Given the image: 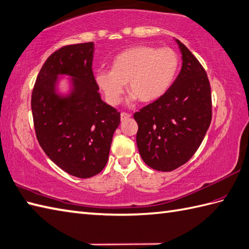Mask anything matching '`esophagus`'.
Returning a JSON list of instances; mask_svg holds the SVG:
<instances>
[{
    "instance_id": "1",
    "label": "esophagus",
    "mask_w": 249,
    "mask_h": 249,
    "mask_svg": "<svg viewBox=\"0 0 249 249\" xmlns=\"http://www.w3.org/2000/svg\"><path fill=\"white\" fill-rule=\"evenodd\" d=\"M130 117H131V115L128 114V113H121V114H120V119H121V121H124V120H125V119H129Z\"/></svg>"
}]
</instances>
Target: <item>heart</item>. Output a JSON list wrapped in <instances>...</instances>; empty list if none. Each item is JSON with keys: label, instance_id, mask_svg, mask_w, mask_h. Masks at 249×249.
Segmentation results:
<instances>
[{"label": "heart", "instance_id": "1", "mask_svg": "<svg viewBox=\"0 0 249 249\" xmlns=\"http://www.w3.org/2000/svg\"><path fill=\"white\" fill-rule=\"evenodd\" d=\"M180 58L174 49L136 46L116 55L110 71H98L96 83L107 101L117 106L128 84L130 100H158L168 91L179 70Z\"/></svg>", "mask_w": 249, "mask_h": 249}]
</instances>
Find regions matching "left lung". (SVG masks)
Instances as JSON below:
<instances>
[{"instance_id":"obj_1","label":"left lung","mask_w":249,"mask_h":249,"mask_svg":"<svg viewBox=\"0 0 249 249\" xmlns=\"http://www.w3.org/2000/svg\"><path fill=\"white\" fill-rule=\"evenodd\" d=\"M182 68L158 100L134 114L137 148L142 161L159 171H171L194 156L212 119L211 87L206 70L183 43Z\"/></svg>"}]
</instances>
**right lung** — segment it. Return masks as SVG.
<instances>
[{"instance_id": "right-lung-1", "label": "right lung", "mask_w": 249, "mask_h": 249, "mask_svg": "<svg viewBox=\"0 0 249 249\" xmlns=\"http://www.w3.org/2000/svg\"><path fill=\"white\" fill-rule=\"evenodd\" d=\"M93 43L60 48L50 55L32 92L36 137L53 163L86 179L98 175L107 160L120 113L102 101L92 72ZM59 74L71 76V91H56Z\"/></svg>"}]
</instances>
